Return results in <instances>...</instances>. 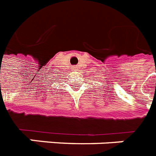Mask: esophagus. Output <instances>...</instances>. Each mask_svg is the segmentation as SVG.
<instances>
[{
  "label": "esophagus",
  "mask_w": 156,
  "mask_h": 156,
  "mask_svg": "<svg viewBox=\"0 0 156 156\" xmlns=\"http://www.w3.org/2000/svg\"><path fill=\"white\" fill-rule=\"evenodd\" d=\"M76 68H77V67H75V66H74V67H73V69H74V70H75Z\"/></svg>",
  "instance_id": "1"
}]
</instances>
